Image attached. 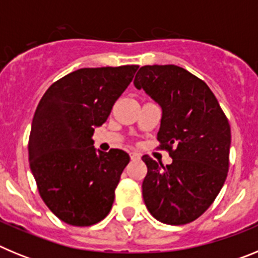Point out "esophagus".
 I'll list each match as a JSON object with an SVG mask.
<instances>
[{"instance_id": "obj_1", "label": "esophagus", "mask_w": 258, "mask_h": 258, "mask_svg": "<svg viewBox=\"0 0 258 258\" xmlns=\"http://www.w3.org/2000/svg\"><path fill=\"white\" fill-rule=\"evenodd\" d=\"M129 155H131L132 160H140V159H141V155L138 154V152L132 151V152H129Z\"/></svg>"}]
</instances>
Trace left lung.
<instances>
[{
    "label": "left lung",
    "mask_w": 258,
    "mask_h": 258,
    "mask_svg": "<svg viewBox=\"0 0 258 258\" xmlns=\"http://www.w3.org/2000/svg\"><path fill=\"white\" fill-rule=\"evenodd\" d=\"M134 86L161 108L157 141L169 151V165L147 155L142 195L152 217L184 225L211 207L226 181L231 131L204 81L178 66L141 67Z\"/></svg>",
    "instance_id": "obj_1"
}]
</instances>
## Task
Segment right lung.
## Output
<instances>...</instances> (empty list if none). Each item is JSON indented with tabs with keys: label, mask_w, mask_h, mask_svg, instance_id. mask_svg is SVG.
Wrapping results in <instances>:
<instances>
[{
	"label": "right lung",
	"mask_w": 258,
	"mask_h": 258,
	"mask_svg": "<svg viewBox=\"0 0 258 258\" xmlns=\"http://www.w3.org/2000/svg\"><path fill=\"white\" fill-rule=\"evenodd\" d=\"M138 66L81 68L52 84L36 108L29 166L50 211L72 226H90L112 208L115 188L131 157L94 147L95 127L106 122Z\"/></svg>",
	"instance_id": "obj_1"
}]
</instances>
